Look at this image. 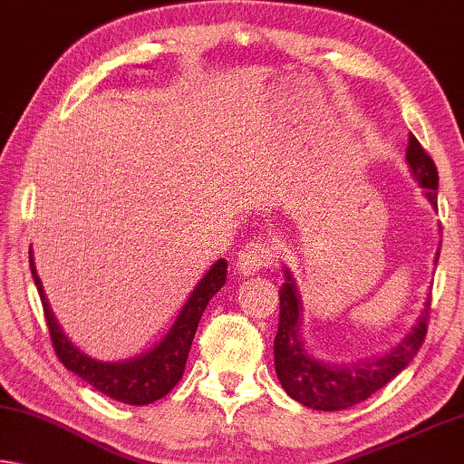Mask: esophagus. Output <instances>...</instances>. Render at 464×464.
<instances>
[{
    "instance_id": "34e87169",
    "label": "esophagus",
    "mask_w": 464,
    "mask_h": 464,
    "mask_svg": "<svg viewBox=\"0 0 464 464\" xmlns=\"http://www.w3.org/2000/svg\"><path fill=\"white\" fill-rule=\"evenodd\" d=\"M274 248L266 245L263 240H251L240 248L234 266H237L238 274L242 276H253L261 269H266L269 263L274 261Z\"/></svg>"
}]
</instances>
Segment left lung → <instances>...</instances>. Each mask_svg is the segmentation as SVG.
<instances>
[{
  "mask_svg": "<svg viewBox=\"0 0 464 464\" xmlns=\"http://www.w3.org/2000/svg\"><path fill=\"white\" fill-rule=\"evenodd\" d=\"M406 161L415 180L425 188V197L438 209V168L427 155L415 134L409 137ZM440 253H436V263ZM286 282L280 288V324L274 342L276 373L282 388L290 398L315 411H342L354 406L382 390L388 382L402 372L415 359L425 342L427 322H430L431 301L427 298L425 309L417 325L383 356L353 365H327L304 351L301 336V296L290 272H284Z\"/></svg>",
  "mask_w": 464,
  "mask_h": 464,
  "instance_id": "1",
  "label": "left lung"
}]
</instances>
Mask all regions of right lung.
Returning a JSON list of instances; mask_svg holds the SVG:
<instances>
[{"label":"right lung","instance_id":"1","mask_svg":"<svg viewBox=\"0 0 464 464\" xmlns=\"http://www.w3.org/2000/svg\"><path fill=\"white\" fill-rule=\"evenodd\" d=\"M28 256H31V274L34 286L39 290L49 336H52L53 351L62 361V365L68 372L82 377L84 382L91 383L102 394L118 402L134 406L160 401L180 382L197 325L201 322L203 311L208 309L213 295L226 284L227 274V263L224 259L213 263L209 272L203 276V280L192 290L188 301L184 303L180 315L176 317L166 338L158 346L151 348V351L124 362H102L78 351L72 342L66 338V334L62 332L58 319L53 317L52 306L47 303L37 269H34L33 251H28Z\"/></svg>","mask_w":464,"mask_h":464}]
</instances>
